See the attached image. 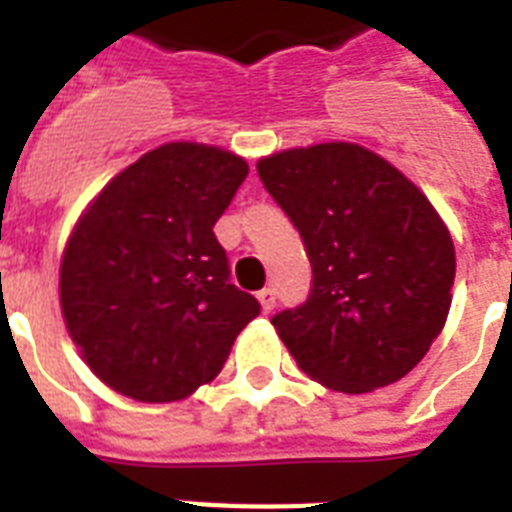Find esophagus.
I'll return each mask as SVG.
<instances>
[{"mask_svg": "<svg viewBox=\"0 0 512 512\" xmlns=\"http://www.w3.org/2000/svg\"><path fill=\"white\" fill-rule=\"evenodd\" d=\"M257 300H260V305H263L265 313H271L273 308H276V292H273L271 287H265L257 292Z\"/></svg>", "mask_w": 512, "mask_h": 512, "instance_id": "1", "label": "esophagus"}]
</instances>
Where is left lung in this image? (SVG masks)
I'll return each mask as SVG.
<instances>
[{"label":"left lung","mask_w":512,"mask_h":512,"mask_svg":"<svg viewBox=\"0 0 512 512\" xmlns=\"http://www.w3.org/2000/svg\"><path fill=\"white\" fill-rule=\"evenodd\" d=\"M311 260V292L271 324L311 380L369 393L409 374L444 329L454 244L422 191L353 143L257 162Z\"/></svg>","instance_id":"obj_1"}]
</instances>
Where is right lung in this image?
Instances as JSON below:
<instances>
[{
  "instance_id": "obj_1",
  "label": "right lung",
  "mask_w": 512,
  "mask_h": 512,
  "mask_svg": "<svg viewBox=\"0 0 512 512\" xmlns=\"http://www.w3.org/2000/svg\"><path fill=\"white\" fill-rule=\"evenodd\" d=\"M249 175L223 148L167 143L111 180L76 223L60 263V305L84 361L146 404L215 380L260 313L231 284L215 223Z\"/></svg>"
}]
</instances>
